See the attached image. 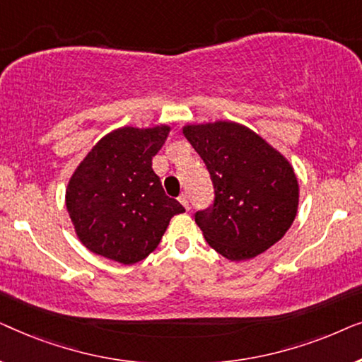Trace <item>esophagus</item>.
Returning <instances> with one entry per match:
<instances>
[{
	"instance_id": "obj_1",
	"label": "esophagus",
	"mask_w": 362,
	"mask_h": 362,
	"mask_svg": "<svg viewBox=\"0 0 362 362\" xmlns=\"http://www.w3.org/2000/svg\"><path fill=\"white\" fill-rule=\"evenodd\" d=\"M177 199H180V202L186 207V209H189V199H187L186 194H181L180 197H177Z\"/></svg>"
}]
</instances>
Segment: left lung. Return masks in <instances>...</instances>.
<instances>
[{"mask_svg": "<svg viewBox=\"0 0 362 362\" xmlns=\"http://www.w3.org/2000/svg\"><path fill=\"white\" fill-rule=\"evenodd\" d=\"M206 163L214 204L196 212L212 249L232 262L264 254L286 234L298 211L300 187L290 161L240 123L182 127Z\"/></svg>", "mask_w": 362, "mask_h": 362, "instance_id": "obj_1", "label": "left lung"}]
</instances>
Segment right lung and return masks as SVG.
<instances>
[{"label":"right lung","mask_w":362,"mask_h":362,"mask_svg":"<svg viewBox=\"0 0 362 362\" xmlns=\"http://www.w3.org/2000/svg\"><path fill=\"white\" fill-rule=\"evenodd\" d=\"M168 133V125L117 128L76 168L66 206L78 240L93 254L136 264L156 249L171 217L185 212L151 168Z\"/></svg>","instance_id":"1"}]
</instances>
